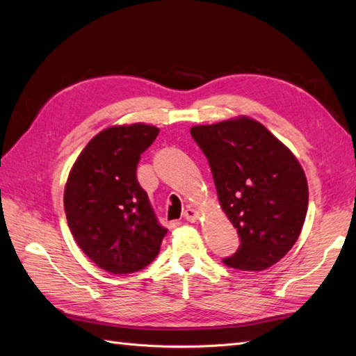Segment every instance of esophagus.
I'll list each match as a JSON object with an SVG mask.
<instances>
[{
    "instance_id": "esophagus-1",
    "label": "esophagus",
    "mask_w": 356,
    "mask_h": 356,
    "mask_svg": "<svg viewBox=\"0 0 356 356\" xmlns=\"http://www.w3.org/2000/svg\"><path fill=\"white\" fill-rule=\"evenodd\" d=\"M184 219L187 220V222H196L197 220V211L195 210V208H186V210H184Z\"/></svg>"
}]
</instances>
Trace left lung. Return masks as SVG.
Masks as SVG:
<instances>
[{"label":"left lung","instance_id":"obj_1","mask_svg":"<svg viewBox=\"0 0 356 356\" xmlns=\"http://www.w3.org/2000/svg\"><path fill=\"white\" fill-rule=\"evenodd\" d=\"M210 164L222 210L240 246L228 267L261 272L298 241L308 210L305 173L287 146L250 118L190 129Z\"/></svg>","mask_w":356,"mask_h":356}]
</instances>
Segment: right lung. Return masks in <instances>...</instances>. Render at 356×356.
I'll return each mask as SVG.
<instances>
[{"label": "right lung", "mask_w": 356, "mask_h": 356, "mask_svg": "<svg viewBox=\"0 0 356 356\" xmlns=\"http://www.w3.org/2000/svg\"><path fill=\"white\" fill-rule=\"evenodd\" d=\"M159 133L145 124L106 128L78 155L67 177L69 229L83 252L110 273H134L151 264L168 232L137 181L140 155Z\"/></svg>", "instance_id": "obj_1"}]
</instances>
